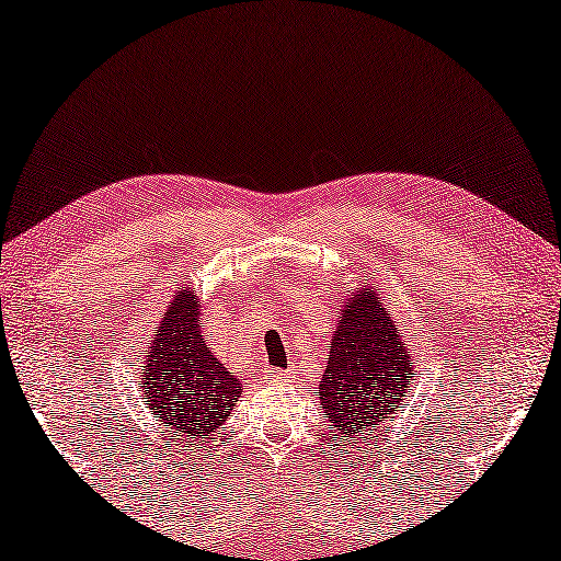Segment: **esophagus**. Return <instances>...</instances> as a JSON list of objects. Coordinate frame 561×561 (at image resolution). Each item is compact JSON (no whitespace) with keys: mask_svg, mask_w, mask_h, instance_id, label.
<instances>
[{"mask_svg":"<svg viewBox=\"0 0 561 561\" xmlns=\"http://www.w3.org/2000/svg\"><path fill=\"white\" fill-rule=\"evenodd\" d=\"M290 377H293V369H280V371H275V375H273L275 381H286Z\"/></svg>","mask_w":561,"mask_h":561,"instance_id":"obj_1","label":"esophagus"}]
</instances>
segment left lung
Returning a JSON list of instances; mask_svg holds the SVG:
<instances>
[{
  "label": "left lung",
  "mask_w": 561,
  "mask_h": 561,
  "mask_svg": "<svg viewBox=\"0 0 561 561\" xmlns=\"http://www.w3.org/2000/svg\"><path fill=\"white\" fill-rule=\"evenodd\" d=\"M337 310L318 399L335 428V438H342V444H367L375 431L394 421L401 399L414 385L411 377L416 359L411 357L404 332L391 320L381 302V288L375 283L350 293Z\"/></svg>",
  "instance_id": "left-lung-1"
}]
</instances>
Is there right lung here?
<instances>
[{"label": "right lung", "instance_id": "add662e5", "mask_svg": "<svg viewBox=\"0 0 561 561\" xmlns=\"http://www.w3.org/2000/svg\"><path fill=\"white\" fill-rule=\"evenodd\" d=\"M199 296L192 288L172 293L160 328L142 352V399L167 440L194 450L209 444L241 397L239 379L204 342ZM163 434V431H162Z\"/></svg>", "mask_w": 561, "mask_h": 561}]
</instances>
